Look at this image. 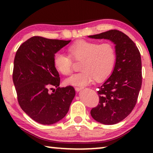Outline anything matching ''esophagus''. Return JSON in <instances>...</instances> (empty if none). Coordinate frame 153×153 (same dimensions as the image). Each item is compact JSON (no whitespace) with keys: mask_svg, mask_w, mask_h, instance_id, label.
Returning a JSON list of instances; mask_svg holds the SVG:
<instances>
[{"mask_svg":"<svg viewBox=\"0 0 153 153\" xmlns=\"http://www.w3.org/2000/svg\"><path fill=\"white\" fill-rule=\"evenodd\" d=\"M75 89H76V90L77 92L79 91V90H81L82 89V87H79V86H76L75 87Z\"/></svg>","mask_w":153,"mask_h":153,"instance_id":"1","label":"esophagus"}]
</instances>
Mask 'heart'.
<instances>
[{
    "mask_svg": "<svg viewBox=\"0 0 153 153\" xmlns=\"http://www.w3.org/2000/svg\"><path fill=\"white\" fill-rule=\"evenodd\" d=\"M67 51L69 56L61 51L54 55L53 64L56 70L63 75H69L74 61H82V71L67 78L65 80L66 84L84 86L90 84L94 79L102 81L109 76L115 67L116 51L109 42L79 40L69 46Z\"/></svg>",
    "mask_w": 153,
    "mask_h": 153,
    "instance_id": "obj_1",
    "label": "heart"
}]
</instances>
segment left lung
I'll list each match as a JSON object with an SVG mask.
<instances>
[{
  "mask_svg": "<svg viewBox=\"0 0 153 153\" xmlns=\"http://www.w3.org/2000/svg\"><path fill=\"white\" fill-rule=\"evenodd\" d=\"M108 39L115 45L116 63L111 76L98 87L99 102L92 108L94 120L113 125L124 120L135 107L142 86V61L138 47L121 31L111 30L89 36Z\"/></svg>",
  "mask_w": 153,
  "mask_h": 153,
  "instance_id": "1",
  "label": "left lung"
}]
</instances>
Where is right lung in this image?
<instances>
[{"instance_id":"add662e5","label":"right lung","mask_w":153,"mask_h":153,"mask_svg":"<svg viewBox=\"0 0 153 153\" xmlns=\"http://www.w3.org/2000/svg\"><path fill=\"white\" fill-rule=\"evenodd\" d=\"M71 40L33 36L21 45L14 59L13 81L22 110L36 122L51 125L63 119L76 94L71 86L59 87L55 53ZM53 87L57 89L51 93Z\"/></svg>"}]
</instances>
